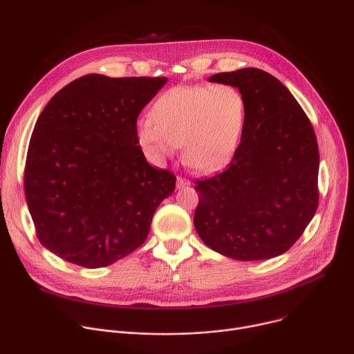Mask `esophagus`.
Segmentation results:
<instances>
[{
  "label": "esophagus",
  "mask_w": 354,
  "mask_h": 354,
  "mask_svg": "<svg viewBox=\"0 0 354 354\" xmlns=\"http://www.w3.org/2000/svg\"><path fill=\"white\" fill-rule=\"evenodd\" d=\"M190 185V180L189 179H186V178H182V176H178V179H176V187H186V186H189Z\"/></svg>",
  "instance_id": "34e87169"
}]
</instances>
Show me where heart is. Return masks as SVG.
Segmentation results:
<instances>
[{"label": "heart", "instance_id": "heart-1", "mask_svg": "<svg viewBox=\"0 0 354 354\" xmlns=\"http://www.w3.org/2000/svg\"><path fill=\"white\" fill-rule=\"evenodd\" d=\"M246 99L230 84L178 85L141 120L137 140L147 156L162 162L182 145L183 162L197 172H213L235 154L246 124Z\"/></svg>", "mask_w": 354, "mask_h": 354}]
</instances>
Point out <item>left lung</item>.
Segmentation results:
<instances>
[{
	"label": "left lung",
	"mask_w": 354,
	"mask_h": 354,
	"mask_svg": "<svg viewBox=\"0 0 354 354\" xmlns=\"http://www.w3.org/2000/svg\"><path fill=\"white\" fill-rule=\"evenodd\" d=\"M210 81L243 93L246 124L227 169L194 182V228L224 257H279L302 235L318 207L315 131L291 92L263 70L220 73Z\"/></svg>",
	"instance_id": "left-lung-1"
}]
</instances>
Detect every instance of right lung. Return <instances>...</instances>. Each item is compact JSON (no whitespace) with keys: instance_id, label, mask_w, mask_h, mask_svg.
I'll use <instances>...</instances> for the list:
<instances>
[{"instance_id":"1","label":"right lung","mask_w":354,"mask_h":354,"mask_svg":"<svg viewBox=\"0 0 354 354\" xmlns=\"http://www.w3.org/2000/svg\"><path fill=\"white\" fill-rule=\"evenodd\" d=\"M165 77H81L60 89L32 133L24 187L40 243L82 268H104L144 243L176 176L151 167L137 118Z\"/></svg>"}]
</instances>
